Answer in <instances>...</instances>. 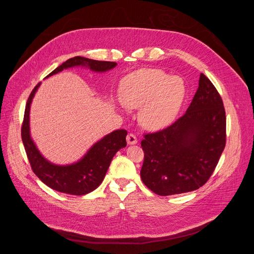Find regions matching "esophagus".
<instances>
[{
    "instance_id": "34e87169",
    "label": "esophagus",
    "mask_w": 254,
    "mask_h": 254,
    "mask_svg": "<svg viewBox=\"0 0 254 254\" xmlns=\"http://www.w3.org/2000/svg\"><path fill=\"white\" fill-rule=\"evenodd\" d=\"M127 144H135L137 142V138L133 133H128L127 135Z\"/></svg>"
}]
</instances>
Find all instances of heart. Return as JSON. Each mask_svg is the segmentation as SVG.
<instances>
[{"label":"heart","mask_w":254,"mask_h":254,"mask_svg":"<svg viewBox=\"0 0 254 254\" xmlns=\"http://www.w3.org/2000/svg\"><path fill=\"white\" fill-rule=\"evenodd\" d=\"M186 96V85L179 76H169L159 69H140L122 83L121 100L127 108H139L142 127L160 129L177 116Z\"/></svg>","instance_id":"heart-1"}]
</instances>
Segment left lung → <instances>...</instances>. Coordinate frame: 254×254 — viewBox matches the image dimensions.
Listing matches in <instances>:
<instances>
[{"mask_svg": "<svg viewBox=\"0 0 254 254\" xmlns=\"http://www.w3.org/2000/svg\"><path fill=\"white\" fill-rule=\"evenodd\" d=\"M225 143L222 98L201 73L199 87L186 114L167 128L144 134L140 178L160 196L197 190L214 172Z\"/></svg>", "mask_w": 254, "mask_h": 254, "instance_id": "1", "label": "left lung"}]
</instances>
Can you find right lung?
<instances>
[{"instance_id": "obj_1", "label": "right lung", "mask_w": 254, "mask_h": 254, "mask_svg": "<svg viewBox=\"0 0 254 254\" xmlns=\"http://www.w3.org/2000/svg\"><path fill=\"white\" fill-rule=\"evenodd\" d=\"M86 67L94 72H105L115 68L116 62L97 61L81 56L70 58L50 74L72 67ZM41 83L32 90L25 108L21 134L25 151L33 172L51 189L71 195H85L95 190L103 181L104 176L117 152L127 146L126 129H117L96 141L87 153L77 162L70 165H55L46 160L36 147L30 134V108L36 91Z\"/></svg>"}]
</instances>
